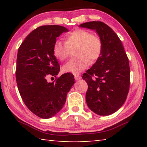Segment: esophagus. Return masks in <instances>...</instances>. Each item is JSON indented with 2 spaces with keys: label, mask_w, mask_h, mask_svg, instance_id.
<instances>
[{
  "label": "esophagus",
  "mask_w": 147,
  "mask_h": 147,
  "mask_svg": "<svg viewBox=\"0 0 147 147\" xmlns=\"http://www.w3.org/2000/svg\"><path fill=\"white\" fill-rule=\"evenodd\" d=\"M82 77L78 75V74H74V78H75L76 80H80Z\"/></svg>",
  "instance_id": "34e87169"
}]
</instances>
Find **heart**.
Listing matches in <instances>:
<instances>
[{
    "label": "heart",
    "instance_id": "heart-1",
    "mask_svg": "<svg viewBox=\"0 0 147 147\" xmlns=\"http://www.w3.org/2000/svg\"><path fill=\"white\" fill-rule=\"evenodd\" d=\"M65 39V42L56 40L53 44V54L59 60L67 58L71 48L77 47L75 51L77 57L69 60L62 67L65 73L78 74L88 67L89 61L93 62L100 58L103 48L102 41L91 32L76 29L69 32Z\"/></svg>",
    "mask_w": 147,
    "mask_h": 147
}]
</instances>
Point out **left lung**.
<instances>
[{"mask_svg": "<svg viewBox=\"0 0 147 147\" xmlns=\"http://www.w3.org/2000/svg\"><path fill=\"white\" fill-rule=\"evenodd\" d=\"M80 26L95 30L103 44L100 58L82 76L88 86L87 104L97 115H111L127 97L130 78L128 58L117 35L105 23L90 21Z\"/></svg>", "mask_w": 147, "mask_h": 147, "instance_id": "obj_1", "label": "left lung"}]
</instances>
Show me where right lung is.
<instances>
[{
    "label": "right lung",
    "mask_w": 147,
    "mask_h": 147,
    "mask_svg": "<svg viewBox=\"0 0 147 147\" xmlns=\"http://www.w3.org/2000/svg\"><path fill=\"white\" fill-rule=\"evenodd\" d=\"M65 27L45 25L34 30L20 45L16 76L24 103L35 115L49 119L58 113L66 101L67 94L74 84L73 74L67 73L57 77L60 69L53 47ZM56 78L48 83L49 77Z\"/></svg>",
    "instance_id": "obj_1"
}]
</instances>
